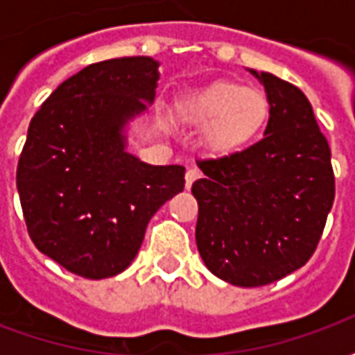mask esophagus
Listing matches in <instances>:
<instances>
[{
	"instance_id": "esophagus-1",
	"label": "esophagus",
	"mask_w": 355,
	"mask_h": 355,
	"mask_svg": "<svg viewBox=\"0 0 355 355\" xmlns=\"http://www.w3.org/2000/svg\"><path fill=\"white\" fill-rule=\"evenodd\" d=\"M201 177V173L198 169H188L186 171V188H190V186Z\"/></svg>"
}]
</instances>
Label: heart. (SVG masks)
I'll return each instance as SVG.
<instances>
[{
    "mask_svg": "<svg viewBox=\"0 0 355 355\" xmlns=\"http://www.w3.org/2000/svg\"><path fill=\"white\" fill-rule=\"evenodd\" d=\"M182 117L203 129V140L215 152H236L251 144L270 117V101L261 89L238 81H215L186 96Z\"/></svg>",
    "mask_w": 355,
    "mask_h": 355,
    "instance_id": "obj_1",
    "label": "heart"
}]
</instances>
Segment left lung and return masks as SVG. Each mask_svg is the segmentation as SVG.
<instances>
[{
	"label": "left lung",
	"instance_id": "1",
	"mask_svg": "<svg viewBox=\"0 0 355 355\" xmlns=\"http://www.w3.org/2000/svg\"><path fill=\"white\" fill-rule=\"evenodd\" d=\"M270 101L264 139L198 159L196 243L205 266L238 287L277 282L310 261L335 200L331 148L304 93L249 70Z\"/></svg>",
	"mask_w": 355,
	"mask_h": 355
}]
</instances>
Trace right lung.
Listing matches in <instances>:
<instances>
[{
  "label": "right lung",
  "mask_w": 355,
  "mask_h": 355,
  "mask_svg": "<svg viewBox=\"0 0 355 355\" xmlns=\"http://www.w3.org/2000/svg\"><path fill=\"white\" fill-rule=\"evenodd\" d=\"M157 68L152 57L89 64L30 121L17 167L28 234L72 274L123 272L155 211L184 190L182 165H148L127 152L125 127L154 102Z\"/></svg>",
  "instance_id": "add662e5"
}]
</instances>
